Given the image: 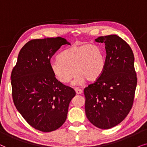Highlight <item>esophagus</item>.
<instances>
[{"label": "esophagus", "mask_w": 147, "mask_h": 147, "mask_svg": "<svg viewBox=\"0 0 147 147\" xmlns=\"http://www.w3.org/2000/svg\"><path fill=\"white\" fill-rule=\"evenodd\" d=\"M75 92L77 93V94H78V95H79V94H81L83 93V91H82L81 89H79V88H75Z\"/></svg>", "instance_id": "34e87169"}]
</instances>
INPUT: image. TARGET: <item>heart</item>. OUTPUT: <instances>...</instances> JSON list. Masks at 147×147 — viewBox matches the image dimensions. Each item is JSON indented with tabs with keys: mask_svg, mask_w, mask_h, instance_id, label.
<instances>
[{
	"mask_svg": "<svg viewBox=\"0 0 147 147\" xmlns=\"http://www.w3.org/2000/svg\"><path fill=\"white\" fill-rule=\"evenodd\" d=\"M105 59L102 50L95 45H75L66 49L50 63L52 72L62 83H68L75 72L74 85L83 84L85 80L94 81L102 75Z\"/></svg>",
	"mask_w": 147,
	"mask_h": 147,
	"instance_id": "1",
	"label": "heart"
}]
</instances>
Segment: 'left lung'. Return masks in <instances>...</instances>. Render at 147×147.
<instances>
[{
	"instance_id": "8db88e82",
	"label": "left lung",
	"mask_w": 147,
	"mask_h": 147,
	"mask_svg": "<svg viewBox=\"0 0 147 147\" xmlns=\"http://www.w3.org/2000/svg\"><path fill=\"white\" fill-rule=\"evenodd\" d=\"M104 43L105 65L102 75L84 89L85 113L91 124L109 129L124 120L133 105L137 77L130 46L117 35L101 36Z\"/></svg>"
}]
</instances>
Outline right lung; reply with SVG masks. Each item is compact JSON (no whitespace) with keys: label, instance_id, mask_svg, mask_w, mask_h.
Masks as SVG:
<instances>
[{"label":"right lung","instance_id":"obj_1","mask_svg":"<svg viewBox=\"0 0 147 147\" xmlns=\"http://www.w3.org/2000/svg\"><path fill=\"white\" fill-rule=\"evenodd\" d=\"M66 39L47 38L29 41L19 52L11 72L14 104L23 118L36 130H57L67 118L68 105L76 93L56 79L50 59Z\"/></svg>","mask_w":147,"mask_h":147}]
</instances>
